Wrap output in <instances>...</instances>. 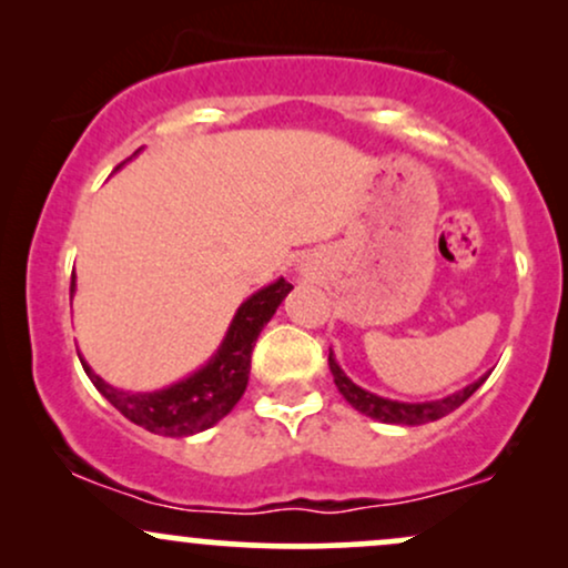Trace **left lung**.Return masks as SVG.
Instances as JSON below:
<instances>
[{"instance_id": "8db88e82", "label": "left lung", "mask_w": 568, "mask_h": 568, "mask_svg": "<svg viewBox=\"0 0 568 568\" xmlns=\"http://www.w3.org/2000/svg\"><path fill=\"white\" fill-rule=\"evenodd\" d=\"M328 366H331V374H334L338 393L344 395V400H347L352 408L371 416V419L384 422V425H406V427L427 425V422L443 419V416L452 414L454 408H459L462 403H465L467 397H470L475 389L486 382V376H480L478 382L467 384L465 389H459V393H454L448 397H440V400L403 403V400H389V397H379V395L368 393V389L357 387V384L352 382L342 368H338L334 352H328Z\"/></svg>"}]
</instances>
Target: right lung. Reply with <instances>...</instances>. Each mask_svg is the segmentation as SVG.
<instances>
[{
    "instance_id": "add662e5",
    "label": "right lung",
    "mask_w": 568,
    "mask_h": 568,
    "mask_svg": "<svg viewBox=\"0 0 568 568\" xmlns=\"http://www.w3.org/2000/svg\"><path fill=\"white\" fill-rule=\"evenodd\" d=\"M291 288L293 285L280 277L266 288L253 293L247 302L240 304L216 355L200 371H194L192 376L165 389H158V393L116 389L109 382H103L84 363V357H80L82 368L90 376V382L95 384L98 393L106 397L133 425L149 429L154 435H168V438H186V435L202 433V429L224 419L243 397L247 374H251L253 344H256L262 328L272 321L280 302L288 296ZM71 293H74V280H71Z\"/></svg>"
}]
</instances>
